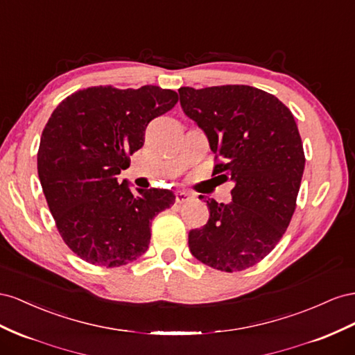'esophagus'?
I'll use <instances>...</instances> for the list:
<instances>
[{
    "instance_id": "1",
    "label": "esophagus",
    "mask_w": 355,
    "mask_h": 355,
    "mask_svg": "<svg viewBox=\"0 0 355 355\" xmlns=\"http://www.w3.org/2000/svg\"><path fill=\"white\" fill-rule=\"evenodd\" d=\"M191 199V195L187 193V191H177L175 193V202L177 204H186Z\"/></svg>"
}]
</instances>
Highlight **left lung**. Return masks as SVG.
Returning <instances> with one entry per match:
<instances>
[{
  "label": "left lung",
  "mask_w": 355,
  "mask_h": 355,
  "mask_svg": "<svg viewBox=\"0 0 355 355\" xmlns=\"http://www.w3.org/2000/svg\"><path fill=\"white\" fill-rule=\"evenodd\" d=\"M178 94L220 159L212 175L235 184L229 204L204 200L209 218L189 232L190 252L225 272L254 266L275 248L296 208L305 155L295 117L277 96L245 85Z\"/></svg>",
  "instance_id": "8db88e82"
}]
</instances>
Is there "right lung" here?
<instances>
[{
    "label": "right lung",
    "instance_id": "right-lung-1",
    "mask_svg": "<svg viewBox=\"0 0 355 355\" xmlns=\"http://www.w3.org/2000/svg\"><path fill=\"white\" fill-rule=\"evenodd\" d=\"M159 86L87 87L69 95L50 116L37 155L38 178L65 244L87 263L105 268L143 256L150 226L174 205L166 189H137L119 181L129 156L144 144L146 128L177 104Z\"/></svg>",
    "mask_w": 355,
    "mask_h": 355
}]
</instances>
